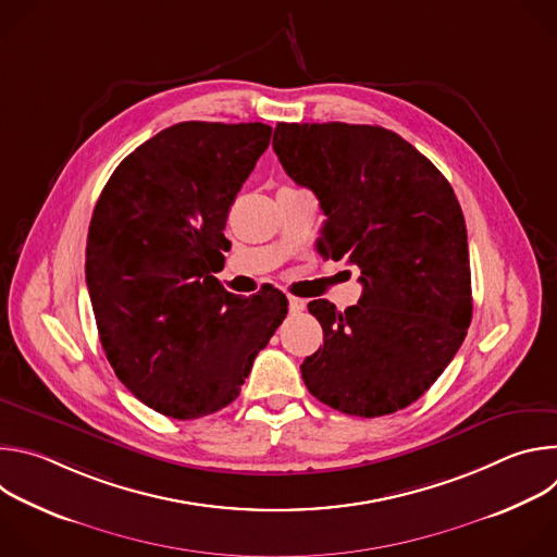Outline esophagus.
<instances>
[{
    "mask_svg": "<svg viewBox=\"0 0 557 557\" xmlns=\"http://www.w3.org/2000/svg\"><path fill=\"white\" fill-rule=\"evenodd\" d=\"M306 308V301L299 297H288V310L290 312H301Z\"/></svg>",
    "mask_w": 557,
    "mask_h": 557,
    "instance_id": "obj_1",
    "label": "esophagus"
}]
</instances>
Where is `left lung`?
Wrapping results in <instances>:
<instances>
[{
    "label": "left lung",
    "instance_id": "1",
    "mask_svg": "<svg viewBox=\"0 0 557 557\" xmlns=\"http://www.w3.org/2000/svg\"><path fill=\"white\" fill-rule=\"evenodd\" d=\"M273 149L326 215L317 251L361 271L359 304L308 310L324 348L301 363L312 396L352 417L404 410L441 376L471 322L467 228L445 176L379 125L277 123Z\"/></svg>",
    "mask_w": 557,
    "mask_h": 557
}]
</instances>
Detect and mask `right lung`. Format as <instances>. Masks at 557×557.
<instances>
[{"label": "right lung", "instance_id": "add662e5", "mask_svg": "<svg viewBox=\"0 0 557 557\" xmlns=\"http://www.w3.org/2000/svg\"><path fill=\"white\" fill-rule=\"evenodd\" d=\"M264 123L185 121L136 147L103 187L86 282L121 383L151 410L200 419L240 394L288 312L277 288L224 290L222 228L271 143Z\"/></svg>", "mask_w": 557, "mask_h": 557}]
</instances>
